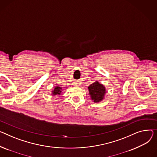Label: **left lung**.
I'll return each mask as SVG.
<instances>
[{"label": "left lung", "instance_id": "8db88e82", "mask_svg": "<svg viewBox=\"0 0 157 157\" xmlns=\"http://www.w3.org/2000/svg\"><path fill=\"white\" fill-rule=\"evenodd\" d=\"M88 89L91 100L95 103L101 101L105 98L107 91L105 86L99 81H95L92 83L88 86Z\"/></svg>", "mask_w": 157, "mask_h": 157}]
</instances>
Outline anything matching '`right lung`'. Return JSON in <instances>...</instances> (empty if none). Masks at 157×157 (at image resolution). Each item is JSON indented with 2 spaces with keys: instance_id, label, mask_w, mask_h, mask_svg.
<instances>
[{
  "instance_id": "right-lung-1",
  "label": "right lung",
  "mask_w": 157,
  "mask_h": 157,
  "mask_svg": "<svg viewBox=\"0 0 157 157\" xmlns=\"http://www.w3.org/2000/svg\"><path fill=\"white\" fill-rule=\"evenodd\" d=\"M63 91V89L62 87L59 86H56L53 90L52 91V95L56 96V95H60V94Z\"/></svg>"
}]
</instances>
